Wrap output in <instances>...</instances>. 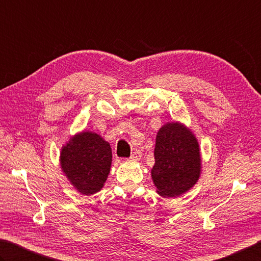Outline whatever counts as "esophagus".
<instances>
[{"instance_id":"obj_1","label":"esophagus","mask_w":261,"mask_h":261,"mask_svg":"<svg viewBox=\"0 0 261 261\" xmlns=\"http://www.w3.org/2000/svg\"><path fill=\"white\" fill-rule=\"evenodd\" d=\"M141 158H142V152H141V150H137V149L133 152L130 155V159H133V160H140Z\"/></svg>"}]
</instances>
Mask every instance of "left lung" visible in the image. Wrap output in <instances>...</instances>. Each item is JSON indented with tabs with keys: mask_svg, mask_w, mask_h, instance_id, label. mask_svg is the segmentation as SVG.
Returning <instances> with one entry per match:
<instances>
[{
	"mask_svg": "<svg viewBox=\"0 0 261 261\" xmlns=\"http://www.w3.org/2000/svg\"><path fill=\"white\" fill-rule=\"evenodd\" d=\"M154 160L151 176L161 196H179L199 179L201 155L198 140L180 122H167L159 129Z\"/></svg>",
	"mask_w": 261,
	"mask_h": 261,
	"instance_id": "8db88e82",
	"label": "left lung"
}]
</instances>
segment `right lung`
Returning a JSON list of instances; mask_svg holds the SVG:
<instances>
[{
    "instance_id": "right-lung-1",
    "label": "right lung",
    "mask_w": 261,
    "mask_h": 261,
    "mask_svg": "<svg viewBox=\"0 0 261 261\" xmlns=\"http://www.w3.org/2000/svg\"><path fill=\"white\" fill-rule=\"evenodd\" d=\"M110 144L93 132L72 136L60 153L61 169L78 192L91 195L99 192L110 173Z\"/></svg>"
}]
</instances>
